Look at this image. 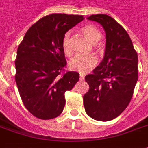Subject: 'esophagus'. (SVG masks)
Returning a JSON list of instances; mask_svg holds the SVG:
<instances>
[{
    "label": "esophagus",
    "mask_w": 148,
    "mask_h": 148,
    "mask_svg": "<svg viewBox=\"0 0 148 148\" xmlns=\"http://www.w3.org/2000/svg\"><path fill=\"white\" fill-rule=\"evenodd\" d=\"M79 78H80V80H83V79H84V76H83L82 74H80V76H79Z\"/></svg>",
    "instance_id": "34e87169"
}]
</instances>
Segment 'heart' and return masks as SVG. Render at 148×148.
Instances as JSON below:
<instances>
[{
    "label": "heart",
    "mask_w": 148,
    "mask_h": 148,
    "mask_svg": "<svg viewBox=\"0 0 148 148\" xmlns=\"http://www.w3.org/2000/svg\"><path fill=\"white\" fill-rule=\"evenodd\" d=\"M81 32H82L83 36L86 37L90 43L92 45L96 44L101 38V33L99 29L95 27L94 25L87 24L83 26L81 28ZM70 33H66L61 41V47L63 53L66 57H70L72 54V49L70 47ZM96 59L92 55L88 56H79L77 55L72 58L70 62V68L71 70L78 71L81 74H85L91 68H93L96 65Z\"/></svg>",
    "instance_id": "heart-1"
}]
</instances>
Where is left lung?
<instances>
[{
    "label": "left lung",
    "instance_id": "1",
    "mask_svg": "<svg viewBox=\"0 0 148 148\" xmlns=\"http://www.w3.org/2000/svg\"><path fill=\"white\" fill-rule=\"evenodd\" d=\"M87 19L103 27L106 45L102 61L85 77L90 88L83 95V104L91 118L108 121L119 116L133 96L138 81V55L128 33L112 17L93 14Z\"/></svg>",
    "mask_w": 148,
    "mask_h": 148
}]
</instances>
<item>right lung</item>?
<instances>
[{
  "label": "right lung",
  "mask_w": 148,
  "mask_h": 148,
  "mask_svg": "<svg viewBox=\"0 0 148 148\" xmlns=\"http://www.w3.org/2000/svg\"><path fill=\"white\" fill-rule=\"evenodd\" d=\"M84 19L82 15L53 14L29 28L18 48L15 81L23 104L37 118L53 119L66 104L65 93L79 80V74L68 71L61 41L66 32Z\"/></svg>",
  "instance_id": "1"
}]
</instances>
